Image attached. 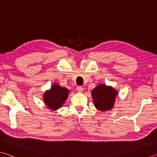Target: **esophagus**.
Listing matches in <instances>:
<instances>
[{
	"mask_svg": "<svg viewBox=\"0 0 157 157\" xmlns=\"http://www.w3.org/2000/svg\"><path fill=\"white\" fill-rule=\"evenodd\" d=\"M77 90H78V92L81 93V92H82V91H83V88H82L81 86H77Z\"/></svg>",
	"mask_w": 157,
	"mask_h": 157,
	"instance_id": "34e87169",
	"label": "esophagus"
}]
</instances>
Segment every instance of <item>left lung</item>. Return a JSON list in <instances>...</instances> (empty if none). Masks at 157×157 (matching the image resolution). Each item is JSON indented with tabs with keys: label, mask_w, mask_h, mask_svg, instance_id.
Segmentation results:
<instances>
[{
	"label": "left lung",
	"mask_w": 157,
	"mask_h": 157,
	"mask_svg": "<svg viewBox=\"0 0 157 157\" xmlns=\"http://www.w3.org/2000/svg\"><path fill=\"white\" fill-rule=\"evenodd\" d=\"M117 91L111 86L100 84L93 88L92 98L96 108L101 111H107L112 109L115 104V101Z\"/></svg>",
	"instance_id": "left-lung-1"
}]
</instances>
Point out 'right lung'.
<instances>
[{
  "instance_id": "add662e5",
  "label": "right lung",
  "mask_w": 157,
  "mask_h": 157,
  "mask_svg": "<svg viewBox=\"0 0 157 157\" xmlns=\"http://www.w3.org/2000/svg\"><path fill=\"white\" fill-rule=\"evenodd\" d=\"M69 93V90L67 88L61 87L58 84H54L50 90L44 93V104L51 110H58L67 100Z\"/></svg>"
}]
</instances>
